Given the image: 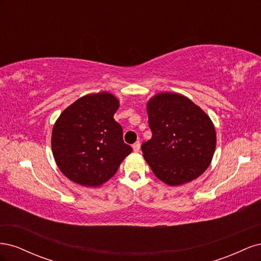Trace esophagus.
Here are the masks:
<instances>
[{"mask_svg": "<svg viewBox=\"0 0 261 261\" xmlns=\"http://www.w3.org/2000/svg\"><path fill=\"white\" fill-rule=\"evenodd\" d=\"M133 149H134V151H135V152L139 151V149H140V143H139V141H136V143L133 145Z\"/></svg>", "mask_w": 261, "mask_h": 261, "instance_id": "1", "label": "esophagus"}]
</instances>
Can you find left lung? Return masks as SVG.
Masks as SVG:
<instances>
[{"label": "left lung", "mask_w": 261, "mask_h": 261, "mask_svg": "<svg viewBox=\"0 0 261 261\" xmlns=\"http://www.w3.org/2000/svg\"><path fill=\"white\" fill-rule=\"evenodd\" d=\"M152 137L141 145L154 175L175 186L207 170L216 150V129L210 117L178 93H159L148 102Z\"/></svg>", "instance_id": "left-lung-1"}]
</instances>
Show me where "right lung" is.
Returning <instances> with one entry per match:
<instances>
[{"mask_svg":"<svg viewBox=\"0 0 261 261\" xmlns=\"http://www.w3.org/2000/svg\"><path fill=\"white\" fill-rule=\"evenodd\" d=\"M118 100L109 92L91 93L62 112L52 130V152L67 178L96 187L111 178L133 148L113 115Z\"/></svg>","mask_w":261,"mask_h":261,"instance_id":"1","label":"right lung"}]
</instances>
